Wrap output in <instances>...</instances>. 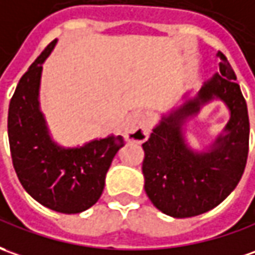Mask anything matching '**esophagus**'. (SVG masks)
<instances>
[{
  "mask_svg": "<svg viewBox=\"0 0 255 255\" xmlns=\"http://www.w3.org/2000/svg\"><path fill=\"white\" fill-rule=\"evenodd\" d=\"M150 134V119L143 112H133L126 121L125 137L128 141L143 143Z\"/></svg>",
  "mask_w": 255,
  "mask_h": 255,
  "instance_id": "1",
  "label": "esophagus"
}]
</instances>
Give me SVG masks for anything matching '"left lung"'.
Here are the masks:
<instances>
[{"mask_svg":"<svg viewBox=\"0 0 255 255\" xmlns=\"http://www.w3.org/2000/svg\"><path fill=\"white\" fill-rule=\"evenodd\" d=\"M219 72L205 82L197 97L165 115L143 143L144 190L151 203L173 218H190L210 211L235 190L249 155L247 104L235 82L229 61L219 51ZM214 98L222 99L231 119L208 151L196 153L184 141V121Z\"/></svg>","mask_w":255,"mask_h":255,"instance_id":"obj_1","label":"left lung"}]
</instances>
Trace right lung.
<instances>
[{
    "mask_svg": "<svg viewBox=\"0 0 255 255\" xmlns=\"http://www.w3.org/2000/svg\"><path fill=\"white\" fill-rule=\"evenodd\" d=\"M52 40L20 77L10 98L8 137L19 182L40 204L62 214H79L101 197L105 175L125 141L122 136L93 140L79 148H62L51 140L38 107L43 62Z\"/></svg>",
    "mask_w": 255,
    "mask_h": 255,
    "instance_id": "obj_1",
    "label": "right lung"
}]
</instances>
